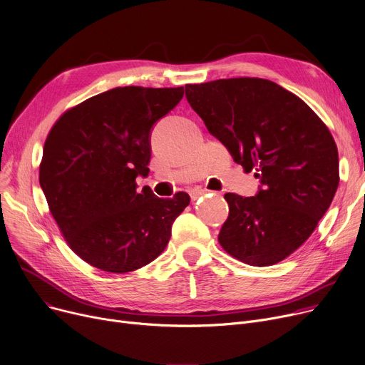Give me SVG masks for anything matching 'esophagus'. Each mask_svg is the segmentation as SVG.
Masks as SVG:
<instances>
[{
  "instance_id": "1",
  "label": "esophagus",
  "mask_w": 365,
  "mask_h": 365,
  "mask_svg": "<svg viewBox=\"0 0 365 365\" xmlns=\"http://www.w3.org/2000/svg\"><path fill=\"white\" fill-rule=\"evenodd\" d=\"M210 190H204V189H200V190H193L192 193H190V198H192V201H197L198 198H201L202 195H207Z\"/></svg>"
}]
</instances>
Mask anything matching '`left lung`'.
Listing matches in <instances>:
<instances>
[{
    "label": "left lung",
    "mask_w": 365,
    "mask_h": 365,
    "mask_svg": "<svg viewBox=\"0 0 365 365\" xmlns=\"http://www.w3.org/2000/svg\"><path fill=\"white\" fill-rule=\"evenodd\" d=\"M208 132L261 185L255 197L226 193L218 242L239 261L267 267L297 251L329 210L339 185L337 148L301 98L258 78L186 85Z\"/></svg>",
    "instance_id": "8db88e82"
}]
</instances>
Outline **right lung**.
I'll list each match as a JSON object with an SVG mask.
<instances>
[{"instance_id":"add662e5","label":"right lung","mask_w":365,"mask_h":365,"mask_svg":"<svg viewBox=\"0 0 365 365\" xmlns=\"http://www.w3.org/2000/svg\"><path fill=\"white\" fill-rule=\"evenodd\" d=\"M183 88H113L66 111L48 133L39 183L68 247L110 273H129L167 247L189 195L158 198L147 178L151 132Z\"/></svg>"}]
</instances>
